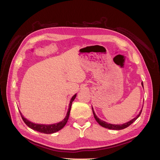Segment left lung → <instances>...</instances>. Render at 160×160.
Returning <instances> with one entry per match:
<instances>
[{
  "mask_svg": "<svg viewBox=\"0 0 160 160\" xmlns=\"http://www.w3.org/2000/svg\"><path fill=\"white\" fill-rule=\"evenodd\" d=\"M142 85L143 88V83H142ZM92 110H93V115H94V118H95V120L97 121V122H98V123L100 125H101V126L103 127V128H108V129H114V130H120V129H125V128H128V126H129V125H130L131 124L135 122V121L136 120V119L139 117V115H140V114H141V113H142V110H141V111H140L139 113L136 116V117H135L134 119H132L131 121H129V122H128V123H123V124H122V125H115V124L108 123H107V122H104V121L101 120L100 119H99V118L96 116V115H95V112L93 111V108H92Z\"/></svg>",
  "mask_w": 160,
  "mask_h": 160,
  "instance_id": "obj_1",
  "label": "left lung"
}]
</instances>
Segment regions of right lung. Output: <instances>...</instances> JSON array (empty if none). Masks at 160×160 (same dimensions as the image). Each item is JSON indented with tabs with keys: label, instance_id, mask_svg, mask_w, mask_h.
<instances>
[{
	"label": "right lung",
	"instance_id": "obj_1",
	"mask_svg": "<svg viewBox=\"0 0 160 160\" xmlns=\"http://www.w3.org/2000/svg\"><path fill=\"white\" fill-rule=\"evenodd\" d=\"M76 95H75L74 96H72V98L71 99L70 103L69 105V109H68V111H67L66 117L65 118V119L61 121V122H60L59 123H55V124H51V125H42V124L33 123L29 122V121L27 120V119L24 118L23 116L22 115L21 111H20L21 118L23 120V122L25 123V124L27 125L28 127H29L30 128L32 129L33 130L37 131V132L43 133H47V134H51V133H55V132H58V131H59L60 129H61L66 125L67 121H68L69 117L72 103V101H74V99H75Z\"/></svg>",
	"mask_w": 160,
	"mask_h": 160
}]
</instances>
